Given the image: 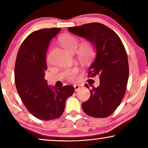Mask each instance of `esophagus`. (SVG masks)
I'll list each match as a JSON object with an SVG mask.
<instances>
[{
    "label": "esophagus",
    "instance_id": "34e87169",
    "mask_svg": "<svg viewBox=\"0 0 148 148\" xmlns=\"http://www.w3.org/2000/svg\"><path fill=\"white\" fill-rule=\"evenodd\" d=\"M82 85H75L74 86V89H75V91H78V90H79L80 89H82Z\"/></svg>",
    "mask_w": 148,
    "mask_h": 148
}]
</instances>
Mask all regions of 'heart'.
Listing matches in <instances>:
<instances>
[{
	"instance_id": "1",
	"label": "heart",
	"mask_w": 148,
	"mask_h": 148,
	"mask_svg": "<svg viewBox=\"0 0 148 148\" xmlns=\"http://www.w3.org/2000/svg\"><path fill=\"white\" fill-rule=\"evenodd\" d=\"M59 42L64 48L70 53H74L76 51L79 44L78 38L74 34H66L59 38ZM95 53V46L91 42L86 41L81 45L77 50V55L81 59L87 61L93 56ZM78 72L77 69L75 68L66 72V77L69 80L72 81L75 78Z\"/></svg>"
}]
</instances>
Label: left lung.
I'll return each instance as SVG.
<instances>
[{
    "instance_id": "1",
    "label": "left lung",
    "mask_w": 148,
    "mask_h": 148,
    "mask_svg": "<svg viewBox=\"0 0 148 148\" xmlns=\"http://www.w3.org/2000/svg\"><path fill=\"white\" fill-rule=\"evenodd\" d=\"M68 30L95 46L97 56L88 77L99 76V86L92 87L89 99L82 104L87 115L103 118L114 113L123 99L128 82L127 54L121 39L113 30L100 23L72 27ZM89 88L88 84H85Z\"/></svg>"
}]
</instances>
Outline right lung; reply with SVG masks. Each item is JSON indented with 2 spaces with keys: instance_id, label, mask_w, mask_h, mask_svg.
I'll list each match as a JSON object with an SVG mask.
<instances>
[{
  "instance_id": "add662e5",
  "label": "right lung",
  "mask_w": 148,
  "mask_h": 148,
  "mask_svg": "<svg viewBox=\"0 0 148 148\" xmlns=\"http://www.w3.org/2000/svg\"><path fill=\"white\" fill-rule=\"evenodd\" d=\"M61 30L42 29L32 32L22 42L15 64V84L22 102L30 113L44 121L61 117L65 102L74 92L72 86L49 87L44 79L50 40Z\"/></svg>"
}]
</instances>
